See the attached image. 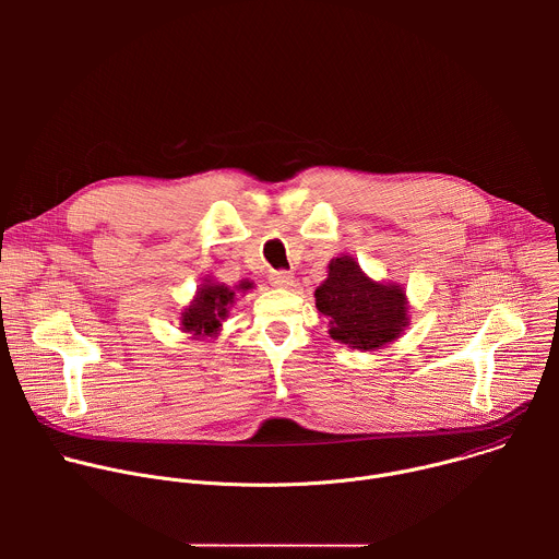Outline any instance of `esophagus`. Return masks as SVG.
<instances>
[{
	"mask_svg": "<svg viewBox=\"0 0 559 559\" xmlns=\"http://www.w3.org/2000/svg\"><path fill=\"white\" fill-rule=\"evenodd\" d=\"M270 283H272V287H276V289H287V287H292L294 285V276L289 274V272H272L270 274Z\"/></svg>",
	"mask_w": 559,
	"mask_h": 559,
	"instance_id": "esophagus-1",
	"label": "esophagus"
}]
</instances>
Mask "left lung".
I'll list each match as a JSON object with an SVG mask.
<instances>
[{
  "instance_id": "8db88e82",
  "label": "left lung",
  "mask_w": 559,
  "mask_h": 559,
  "mask_svg": "<svg viewBox=\"0 0 559 559\" xmlns=\"http://www.w3.org/2000/svg\"><path fill=\"white\" fill-rule=\"evenodd\" d=\"M330 318V336L360 352H373L401 336L409 323L405 289L371 281L352 257L332 259L328 278L313 292Z\"/></svg>"
}]
</instances>
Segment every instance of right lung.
Returning a JSON list of instances; mask_svg holds the SVG:
<instances>
[{"mask_svg": "<svg viewBox=\"0 0 559 559\" xmlns=\"http://www.w3.org/2000/svg\"><path fill=\"white\" fill-rule=\"evenodd\" d=\"M252 283H238L236 292H248ZM234 289H229L223 283H214L205 278V283L199 287L194 300L181 311V330L192 334L194 338L216 336L221 330V323L227 318L229 307L234 305Z\"/></svg>", "mask_w": 559, "mask_h": 559, "instance_id": "add662e5", "label": "right lung"}]
</instances>
